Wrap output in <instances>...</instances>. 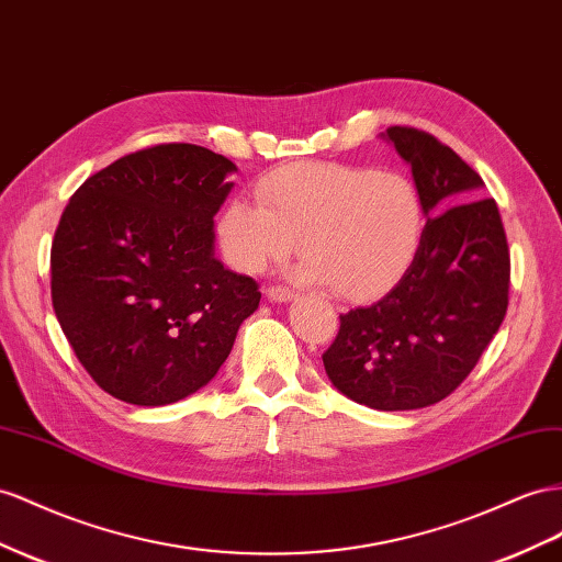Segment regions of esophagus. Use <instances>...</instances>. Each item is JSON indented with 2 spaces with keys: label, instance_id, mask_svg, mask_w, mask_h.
Listing matches in <instances>:
<instances>
[{
  "label": "esophagus",
  "instance_id": "esophagus-1",
  "mask_svg": "<svg viewBox=\"0 0 562 562\" xmlns=\"http://www.w3.org/2000/svg\"><path fill=\"white\" fill-rule=\"evenodd\" d=\"M267 297L271 302H291L295 297V293L291 291V288H285V285H269L267 288Z\"/></svg>",
  "mask_w": 562,
  "mask_h": 562
}]
</instances>
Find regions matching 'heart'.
I'll list each match as a JSON object with an SVG mask.
<instances>
[{"instance_id":"heart-1","label":"heart","mask_w":562,"mask_h":562,"mask_svg":"<svg viewBox=\"0 0 562 562\" xmlns=\"http://www.w3.org/2000/svg\"><path fill=\"white\" fill-rule=\"evenodd\" d=\"M426 210L408 177L340 162H293L257 184V201L222 210L220 244L236 269L260 271L297 246V277L336 295L367 297L404 274Z\"/></svg>"}]
</instances>
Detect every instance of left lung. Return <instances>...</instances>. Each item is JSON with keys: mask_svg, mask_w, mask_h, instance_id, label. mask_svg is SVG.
Returning a JSON list of instances; mask_svg holds the SVG:
<instances>
[{"mask_svg": "<svg viewBox=\"0 0 562 562\" xmlns=\"http://www.w3.org/2000/svg\"><path fill=\"white\" fill-rule=\"evenodd\" d=\"M412 165L428 224L397 285L340 314L324 369L342 394L378 412L442 402L475 369L508 310L510 252L484 181L449 146L416 127H387Z\"/></svg>", "mask_w": 562, "mask_h": 562, "instance_id": "8db88e82", "label": "left lung"}]
</instances>
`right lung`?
<instances>
[{"instance_id":"1","label":"right lung","mask_w":562,"mask_h":562,"mask_svg":"<svg viewBox=\"0 0 562 562\" xmlns=\"http://www.w3.org/2000/svg\"><path fill=\"white\" fill-rule=\"evenodd\" d=\"M236 165L195 144L123 156L72 193L52 244V302L92 381L136 406L189 397L217 375L257 281L215 257L212 217Z\"/></svg>"}]
</instances>
